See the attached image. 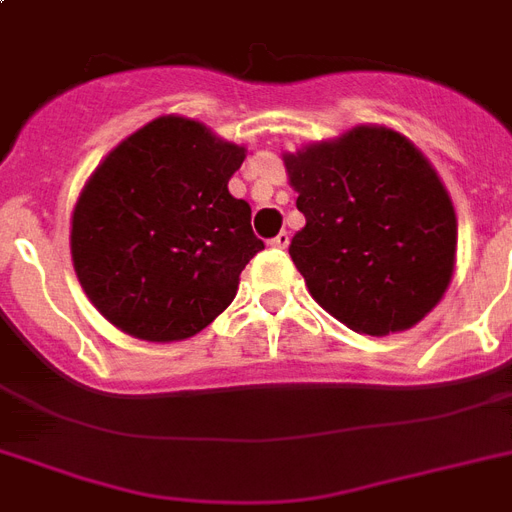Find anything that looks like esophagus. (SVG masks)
I'll use <instances>...</instances> for the list:
<instances>
[{
	"mask_svg": "<svg viewBox=\"0 0 512 512\" xmlns=\"http://www.w3.org/2000/svg\"><path fill=\"white\" fill-rule=\"evenodd\" d=\"M271 244L276 249H287L289 247V233L287 231L276 233V236H273V239H271Z\"/></svg>",
	"mask_w": 512,
	"mask_h": 512,
	"instance_id": "1",
	"label": "esophagus"
}]
</instances>
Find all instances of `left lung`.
Returning a JSON list of instances; mask_svg holds the SVG:
<instances>
[{
  "label": "left lung",
  "mask_w": 512,
  "mask_h": 512,
  "mask_svg": "<svg viewBox=\"0 0 512 512\" xmlns=\"http://www.w3.org/2000/svg\"><path fill=\"white\" fill-rule=\"evenodd\" d=\"M284 164L305 215L289 255L324 311L353 332L382 337L436 308L452 281L457 217L409 140L356 127Z\"/></svg>",
  "instance_id": "left-lung-1"
}]
</instances>
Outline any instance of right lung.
Wrapping results in <instances>:
<instances>
[{
	"label": "right lung",
	"instance_id": "1",
	"mask_svg": "<svg viewBox=\"0 0 512 512\" xmlns=\"http://www.w3.org/2000/svg\"><path fill=\"white\" fill-rule=\"evenodd\" d=\"M244 148L162 116L119 143L76 201L71 257L92 305L148 342L185 340L231 305L265 244L228 180Z\"/></svg>",
	"mask_w": 512,
	"mask_h": 512
}]
</instances>
